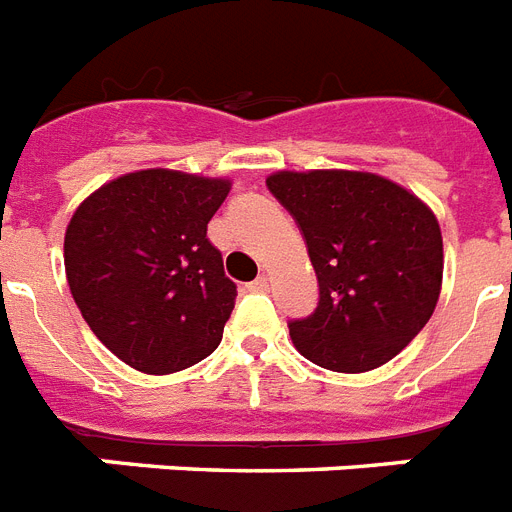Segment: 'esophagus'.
Returning <instances> with one entry per match:
<instances>
[{
  "label": "esophagus",
  "mask_w": 512,
  "mask_h": 512,
  "mask_svg": "<svg viewBox=\"0 0 512 512\" xmlns=\"http://www.w3.org/2000/svg\"><path fill=\"white\" fill-rule=\"evenodd\" d=\"M251 290H259V293H264V290H269V277L267 275H259L256 280L251 282Z\"/></svg>",
  "instance_id": "obj_1"
}]
</instances>
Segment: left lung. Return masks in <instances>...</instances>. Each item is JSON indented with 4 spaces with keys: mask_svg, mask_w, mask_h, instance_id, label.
Segmentation results:
<instances>
[{
    "mask_svg": "<svg viewBox=\"0 0 512 512\" xmlns=\"http://www.w3.org/2000/svg\"><path fill=\"white\" fill-rule=\"evenodd\" d=\"M304 232L320 304L290 322L309 362L333 372L386 365L431 320L441 293L439 219L415 192L370 171H275L267 177Z\"/></svg>",
    "mask_w": 512,
    "mask_h": 512,
    "instance_id": "8db88e82",
    "label": "left lung"
}]
</instances>
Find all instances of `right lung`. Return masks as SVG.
Listing matches in <instances>:
<instances>
[{"mask_svg": "<svg viewBox=\"0 0 512 512\" xmlns=\"http://www.w3.org/2000/svg\"><path fill=\"white\" fill-rule=\"evenodd\" d=\"M230 187L224 177L142 169L73 211L63 245L73 301L134 370L179 372L222 341L237 288L206 230Z\"/></svg>", "mask_w": 512, "mask_h": 512, "instance_id": "1", "label": "right lung"}]
</instances>
